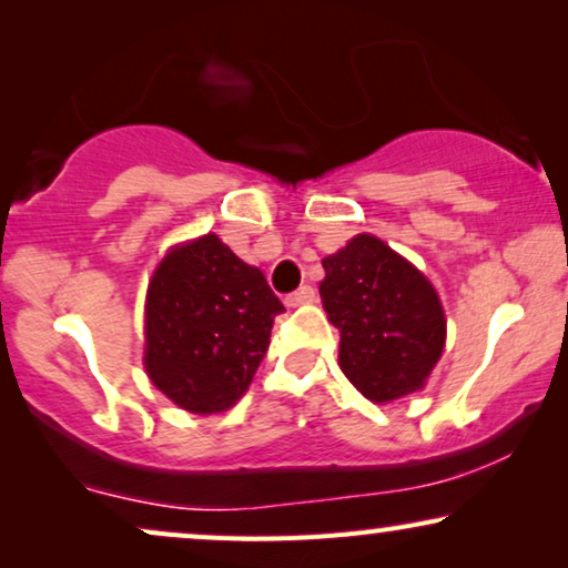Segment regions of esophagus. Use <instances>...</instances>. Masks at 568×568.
Masks as SVG:
<instances>
[{
  "instance_id": "1",
  "label": "esophagus",
  "mask_w": 568,
  "mask_h": 568,
  "mask_svg": "<svg viewBox=\"0 0 568 568\" xmlns=\"http://www.w3.org/2000/svg\"><path fill=\"white\" fill-rule=\"evenodd\" d=\"M315 300V290L313 286H300L297 292H292V294H286L284 297V305L286 307H300V305H307V302H313Z\"/></svg>"
}]
</instances>
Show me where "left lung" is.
I'll list each match as a JSON object with an SVG mask.
<instances>
[{
	"mask_svg": "<svg viewBox=\"0 0 568 568\" xmlns=\"http://www.w3.org/2000/svg\"><path fill=\"white\" fill-rule=\"evenodd\" d=\"M323 268L321 300L341 331L338 364L356 390L387 403L424 387L447 323L422 271L372 235H356Z\"/></svg>",
	"mask_w": 568,
	"mask_h": 568,
	"instance_id": "8db88e82",
	"label": "left lung"
}]
</instances>
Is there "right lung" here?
Masks as SVG:
<instances>
[{
  "label": "right lung",
  "mask_w": 568,
  "mask_h": 568,
  "mask_svg": "<svg viewBox=\"0 0 568 568\" xmlns=\"http://www.w3.org/2000/svg\"><path fill=\"white\" fill-rule=\"evenodd\" d=\"M282 313L266 276L216 235L175 247L146 292V375L191 414L227 410L261 367Z\"/></svg>",
  "instance_id": "right-lung-1"
}]
</instances>
